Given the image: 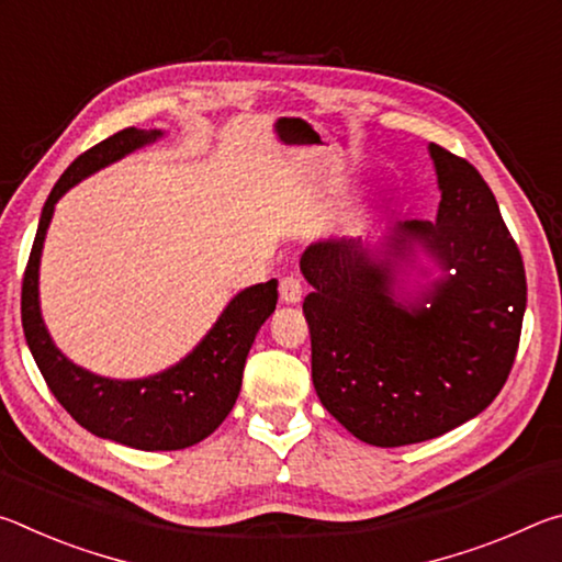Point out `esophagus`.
<instances>
[{
	"mask_svg": "<svg viewBox=\"0 0 562 562\" xmlns=\"http://www.w3.org/2000/svg\"><path fill=\"white\" fill-rule=\"evenodd\" d=\"M302 297H304V288H302V282H300V278H282L280 280V300L284 302V304H297V302H302Z\"/></svg>",
	"mask_w": 562,
	"mask_h": 562,
	"instance_id": "34e87169",
	"label": "esophagus"
}]
</instances>
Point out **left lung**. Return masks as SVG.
I'll use <instances>...</instances> for the list:
<instances>
[{
    "instance_id": "left-lung-1",
    "label": "left lung",
    "mask_w": 562,
    "mask_h": 562,
    "mask_svg": "<svg viewBox=\"0 0 562 562\" xmlns=\"http://www.w3.org/2000/svg\"><path fill=\"white\" fill-rule=\"evenodd\" d=\"M431 158L439 217L398 227L453 270L424 297L429 307L394 302L392 272L359 240L317 243L300 260L312 284L302 302L312 384L349 434L382 449L436 439L481 414L510 374L526 312V268L493 190L451 150L431 144Z\"/></svg>"
}]
</instances>
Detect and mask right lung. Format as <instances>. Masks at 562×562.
Returning a JSON list of instances; mask_svg holds the SVG:
<instances>
[{"instance_id":"obj_1","label":"right lung","mask_w":562,"mask_h":562,"mask_svg":"<svg viewBox=\"0 0 562 562\" xmlns=\"http://www.w3.org/2000/svg\"><path fill=\"white\" fill-rule=\"evenodd\" d=\"M158 131L123 128L74 160L46 198L40 231L22 280V327L36 367L66 412L83 429L140 451H176L203 441L225 422L240 394L243 369L255 335L278 304V282H262L227 304L223 317L193 355L164 374L113 382L74 367L52 345L40 315V255L54 203L81 178L148 144Z\"/></svg>"}]
</instances>
